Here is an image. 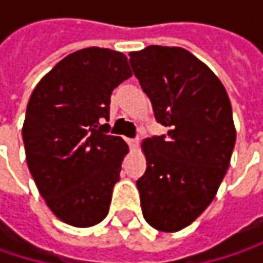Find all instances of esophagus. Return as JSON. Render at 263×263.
Listing matches in <instances>:
<instances>
[{
    "mask_svg": "<svg viewBox=\"0 0 263 263\" xmlns=\"http://www.w3.org/2000/svg\"><path fill=\"white\" fill-rule=\"evenodd\" d=\"M128 144H129L131 149L135 151V149L138 147V140H137V138H128Z\"/></svg>",
    "mask_w": 263,
    "mask_h": 263,
    "instance_id": "obj_1",
    "label": "esophagus"
}]
</instances>
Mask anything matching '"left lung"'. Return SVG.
<instances>
[{
	"label": "left lung",
	"mask_w": 263,
	"mask_h": 263,
	"mask_svg": "<svg viewBox=\"0 0 263 263\" xmlns=\"http://www.w3.org/2000/svg\"><path fill=\"white\" fill-rule=\"evenodd\" d=\"M132 71L167 137L141 143L146 172L137 181L146 222L180 232L213 201L230 166L236 129L218 76L181 47L149 45L129 53Z\"/></svg>",
	"instance_id": "8db88e82"
}]
</instances>
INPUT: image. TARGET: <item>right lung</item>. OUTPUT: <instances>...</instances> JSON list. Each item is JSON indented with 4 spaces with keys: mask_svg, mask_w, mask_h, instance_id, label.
I'll return each mask as SVG.
<instances>
[{
    "mask_svg": "<svg viewBox=\"0 0 263 263\" xmlns=\"http://www.w3.org/2000/svg\"><path fill=\"white\" fill-rule=\"evenodd\" d=\"M131 76L123 53L89 47L58 62L30 96L27 166L48 209L68 226H96L109 212L129 147L101 123L109 120L114 88Z\"/></svg>",
    "mask_w": 263,
    "mask_h": 263,
    "instance_id": "right-lung-1",
    "label": "right lung"
}]
</instances>
